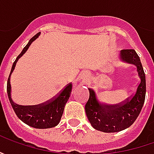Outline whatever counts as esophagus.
I'll list each match as a JSON object with an SVG mask.
<instances>
[{
	"label": "esophagus",
	"mask_w": 154,
	"mask_h": 154,
	"mask_svg": "<svg viewBox=\"0 0 154 154\" xmlns=\"http://www.w3.org/2000/svg\"><path fill=\"white\" fill-rule=\"evenodd\" d=\"M80 79L83 80H87L88 78H89V76H90V74L89 73L87 72V71H82L81 73L80 74Z\"/></svg>",
	"instance_id": "esophagus-1"
}]
</instances>
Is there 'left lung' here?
Listing matches in <instances>:
<instances>
[{
	"mask_svg": "<svg viewBox=\"0 0 154 154\" xmlns=\"http://www.w3.org/2000/svg\"><path fill=\"white\" fill-rule=\"evenodd\" d=\"M120 58L135 65L140 83L134 95L120 104H106L98 101L95 92L89 88V99L85 109L92 126L104 133L119 132L133 124L143 107L146 97V76L139 56L134 50H122Z\"/></svg>",
	"mask_w": 154,
	"mask_h": 154,
	"instance_id": "1",
	"label": "left lung"
}]
</instances>
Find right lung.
<instances>
[{
	"instance_id": "obj_1",
	"label": "right lung",
	"mask_w": 154,
	"mask_h": 154,
	"mask_svg": "<svg viewBox=\"0 0 154 154\" xmlns=\"http://www.w3.org/2000/svg\"><path fill=\"white\" fill-rule=\"evenodd\" d=\"M40 32L36 34L33 38L30 39V41L23 49V51H21L20 54L17 56L9 74L8 85H7V91H8V96L10 103L14 110L15 114L21 121L35 128H50L56 127L60 122L65 105L68 102L72 92L73 85L71 83H69L55 98L47 101L46 103H41L38 105H28V106L20 105L15 103L11 97V84H10L11 74L14 72L16 63L19 61V59L26 52L30 45L32 44L33 41H35L38 38Z\"/></svg>"
}]
</instances>
